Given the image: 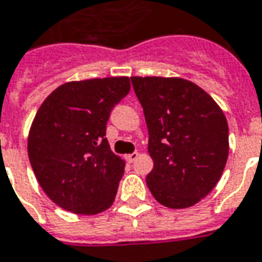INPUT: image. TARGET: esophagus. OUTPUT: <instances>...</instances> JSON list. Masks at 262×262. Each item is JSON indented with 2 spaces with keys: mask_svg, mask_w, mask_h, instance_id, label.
I'll return each instance as SVG.
<instances>
[{
  "mask_svg": "<svg viewBox=\"0 0 262 262\" xmlns=\"http://www.w3.org/2000/svg\"><path fill=\"white\" fill-rule=\"evenodd\" d=\"M137 157H139V153H137V151H133V153H130V155H126L125 159H126V162L132 163V162H135Z\"/></svg>",
  "mask_w": 262,
  "mask_h": 262,
  "instance_id": "obj_1",
  "label": "esophagus"
}]
</instances>
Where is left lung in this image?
Wrapping results in <instances>:
<instances>
[{"label": "left lung", "instance_id": "8db88e82", "mask_svg": "<svg viewBox=\"0 0 262 262\" xmlns=\"http://www.w3.org/2000/svg\"><path fill=\"white\" fill-rule=\"evenodd\" d=\"M130 79L149 130L150 193L166 207H191L213 190L226 167V116L213 98L190 80Z\"/></svg>", "mask_w": 262, "mask_h": 262}]
</instances>
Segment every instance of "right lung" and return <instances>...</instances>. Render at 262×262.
<instances>
[{"mask_svg": "<svg viewBox=\"0 0 262 262\" xmlns=\"http://www.w3.org/2000/svg\"><path fill=\"white\" fill-rule=\"evenodd\" d=\"M130 91L127 76L68 82L43 100L28 136V157L42 190L75 214L112 206L125 162L111 150L106 123Z\"/></svg>", "mask_w": 262, "mask_h": 262, "instance_id": "obj_1", "label": "right lung"}]
</instances>
